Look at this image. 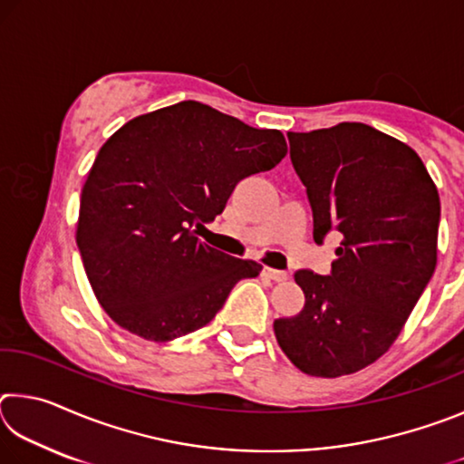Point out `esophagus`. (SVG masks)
<instances>
[{
    "mask_svg": "<svg viewBox=\"0 0 464 464\" xmlns=\"http://www.w3.org/2000/svg\"><path fill=\"white\" fill-rule=\"evenodd\" d=\"M262 274L266 278H270V280H274V282H285L286 278H288V274L286 272H282V270H274V268H264L262 270Z\"/></svg>",
    "mask_w": 464,
    "mask_h": 464,
    "instance_id": "obj_1",
    "label": "esophagus"
}]
</instances>
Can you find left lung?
<instances>
[{"label": "left lung", "instance_id": "left-lung-1", "mask_svg": "<svg viewBox=\"0 0 464 464\" xmlns=\"http://www.w3.org/2000/svg\"><path fill=\"white\" fill-rule=\"evenodd\" d=\"M313 210V239L335 235L332 272H295L304 307L274 321L296 368L352 374L397 340L436 268L440 198L420 155L362 122L288 132Z\"/></svg>", "mask_w": 464, "mask_h": 464}]
</instances>
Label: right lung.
<instances>
[{"instance_id": "right-lung-1", "label": "right lung", "mask_w": 464, "mask_h": 464, "mask_svg": "<svg viewBox=\"0 0 464 464\" xmlns=\"http://www.w3.org/2000/svg\"><path fill=\"white\" fill-rule=\"evenodd\" d=\"M285 155L280 130L194 100L116 130L85 179L77 221L83 268L110 319L149 342L210 324L231 288L262 266L208 247L198 231L237 182Z\"/></svg>"}]
</instances>
